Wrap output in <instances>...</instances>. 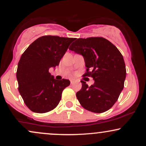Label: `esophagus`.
<instances>
[{
  "instance_id": "obj_1",
  "label": "esophagus",
  "mask_w": 146,
  "mask_h": 146,
  "mask_svg": "<svg viewBox=\"0 0 146 146\" xmlns=\"http://www.w3.org/2000/svg\"><path fill=\"white\" fill-rule=\"evenodd\" d=\"M70 82H71V84H73L75 82V80H73V79H71V80H70Z\"/></svg>"
}]
</instances>
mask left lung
<instances>
[{
  "label": "left lung",
  "mask_w": 146,
  "mask_h": 146,
  "mask_svg": "<svg viewBox=\"0 0 146 146\" xmlns=\"http://www.w3.org/2000/svg\"><path fill=\"white\" fill-rule=\"evenodd\" d=\"M69 49L83 56L87 68L84 75L92 77L95 81L90 86L81 81L82 88L76 93L80 104L95 113L109 110L124 86L126 70L121 53L110 41L101 37L75 38Z\"/></svg>",
  "instance_id": "left-lung-1"
}]
</instances>
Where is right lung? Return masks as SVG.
<instances>
[{"mask_svg": "<svg viewBox=\"0 0 146 146\" xmlns=\"http://www.w3.org/2000/svg\"><path fill=\"white\" fill-rule=\"evenodd\" d=\"M75 40L73 38L45 36L29 45L18 64L16 78L18 90L25 104L31 111L44 113L54 109L62 93L70 81L57 80L48 72L56 68Z\"/></svg>", "mask_w": 146, "mask_h": 146, "instance_id": "obj_1", "label": "right lung"}]
</instances>
